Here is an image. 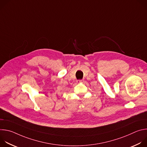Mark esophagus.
I'll return each instance as SVG.
<instances>
[{"mask_svg": "<svg viewBox=\"0 0 147 147\" xmlns=\"http://www.w3.org/2000/svg\"><path fill=\"white\" fill-rule=\"evenodd\" d=\"M82 81H83L82 80H77V83H80V82H82Z\"/></svg>", "mask_w": 147, "mask_h": 147, "instance_id": "34e87169", "label": "esophagus"}]
</instances>
